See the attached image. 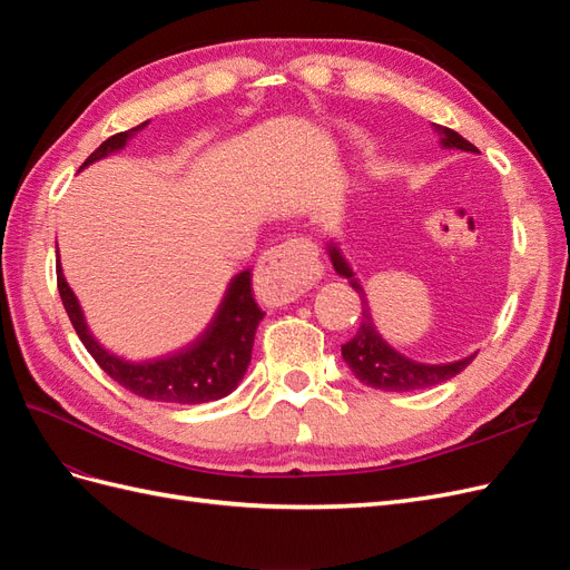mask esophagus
<instances>
[{
  "label": "esophagus",
  "instance_id": "obj_1",
  "mask_svg": "<svg viewBox=\"0 0 570 570\" xmlns=\"http://www.w3.org/2000/svg\"><path fill=\"white\" fill-rule=\"evenodd\" d=\"M321 275L318 247L312 239H289L268 249L254 273V287L258 297L271 304H287L302 297Z\"/></svg>",
  "mask_w": 570,
  "mask_h": 570
}]
</instances>
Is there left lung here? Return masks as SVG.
<instances>
[{
    "label": "left lung",
    "instance_id": "1",
    "mask_svg": "<svg viewBox=\"0 0 570 570\" xmlns=\"http://www.w3.org/2000/svg\"><path fill=\"white\" fill-rule=\"evenodd\" d=\"M435 132L440 135V147L442 149H461V151H478L469 140L450 128L435 126ZM327 256H331L333 268L342 278H347L350 285L358 292L361 297V325L356 335L342 344V358L344 364L350 366V371L358 377L361 383L375 387V390H385V392H413V390H425V387H435L444 381H450L456 373H461L465 366L471 364L475 354L463 356L459 361H446V364H423V361H413L404 356L402 352H396L392 344L377 333V327L371 316V306L364 285L358 283L354 268L350 266L347 256L342 254L340 245L331 237L327 239Z\"/></svg>",
    "mask_w": 570,
    "mask_h": 570
}]
</instances>
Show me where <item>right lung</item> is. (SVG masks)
<instances>
[{"label": "right lung", "instance_id": "1", "mask_svg": "<svg viewBox=\"0 0 570 570\" xmlns=\"http://www.w3.org/2000/svg\"><path fill=\"white\" fill-rule=\"evenodd\" d=\"M147 126L149 120L126 132L111 135L109 140L101 142L90 157L85 159L80 170L99 159L111 157V154H118L120 149H126L132 137ZM57 285L68 318H71L85 350L92 354L101 371L111 375L120 387L130 390L132 394L166 404H206L228 396L239 383H243L252 361L254 333L258 323L266 316L262 312V306L254 302L252 271L245 268L239 271L235 278H230L216 314L193 342H187L185 347L168 352L164 356L130 361L107 350L105 344L92 335L76 292L66 283L59 254Z\"/></svg>", "mask_w": 570, "mask_h": 570}]
</instances>
